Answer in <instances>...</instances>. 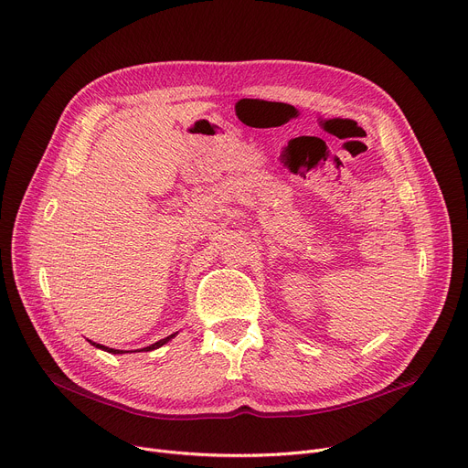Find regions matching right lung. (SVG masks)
Returning <instances> with one entry per match:
<instances>
[{"label":"right lung","mask_w":468,"mask_h":468,"mask_svg":"<svg viewBox=\"0 0 468 468\" xmlns=\"http://www.w3.org/2000/svg\"><path fill=\"white\" fill-rule=\"evenodd\" d=\"M173 336H175V335H171V336H167V338H164V340H160V342H155V344H152V346H148V347H144V349H146V351L158 349V347H162L164 344H167ZM90 344L96 346V347H100V349H103V351H110V353H124V351H121V349H112V347H106V346H101V344H94V342H90Z\"/></svg>","instance_id":"1"}]
</instances>
